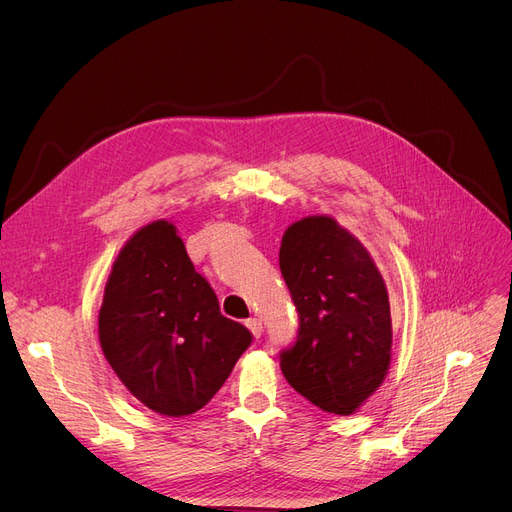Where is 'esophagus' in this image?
<instances>
[{"mask_svg": "<svg viewBox=\"0 0 512 512\" xmlns=\"http://www.w3.org/2000/svg\"><path fill=\"white\" fill-rule=\"evenodd\" d=\"M246 326L250 328V333L258 339L262 335V320L260 318H248L246 320Z\"/></svg>", "mask_w": 512, "mask_h": 512, "instance_id": "obj_1", "label": "esophagus"}]
</instances>
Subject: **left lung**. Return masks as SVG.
Wrapping results in <instances>:
<instances>
[{
    "label": "left lung",
    "instance_id": "1",
    "mask_svg": "<svg viewBox=\"0 0 512 512\" xmlns=\"http://www.w3.org/2000/svg\"><path fill=\"white\" fill-rule=\"evenodd\" d=\"M279 266L299 316L281 351L287 382L326 413L351 415L384 382L393 347L388 293L370 252L333 217L295 221Z\"/></svg>",
    "mask_w": 512,
    "mask_h": 512
}]
</instances>
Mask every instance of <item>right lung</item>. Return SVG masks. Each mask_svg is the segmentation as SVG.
<instances>
[{
    "instance_id": "add662e5",
    "label": "right lung",
    "mask_w": 512,
    "mask_h": 512,
    "mask_svg": "<svg viewBox=\"0 0 512 512\" xmlns=\"http://www.w3.org/2000/svg\"><path fill=\"white\" fill-rule=\"evenodd\" d=\"M99 341L142 405L182 417L217 395L252 333L221 314L175 225L161 219L119 250L99 310Z\"/></svg>"
}]
</instances>
